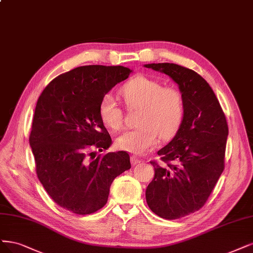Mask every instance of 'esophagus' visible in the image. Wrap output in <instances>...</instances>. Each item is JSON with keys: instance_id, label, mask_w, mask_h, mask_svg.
Listing matches in <instances>:
<instances>
[{"instance_id": "obj_1", "label": "esophagus", "mask_w": 253, "mask_h": 253, "mask_svg": "<svg viewBox=\"0 0 253 253\" xmlns=\"http://www.w3.org/2000/svg\"><path fill=\"white\" fill-rule=\"evenodd\" d=\"M141 162V160L139 159V158H137V157H130V163H132V165H136V164H138V163H140Z\"/></svg>"}]
</instances>
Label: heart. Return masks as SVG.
Masks as SVG:
<instances>
[{
    "mask_svg": "<svg viewBox=\"0 0 253 253\" xmlns=\"http://www.w3.org/2000/svg\"><path fill=\"white\" fill-rule=\"evenodd\" d=\"M126 107L129 111L140 109L139 127L126 130L116 139L119 150L143 155L154 150L163 139H169L179 130L185 114V102L175 85H163L155 78L137 75L120 88ZM102 124L112 130L123 126L124 112L112 94H104L98 107Z\"/></svg>",
    "mask_w": 253,
    "mask_h": 253,
    "instance_id": "1",
    "label": "heart"
}]
</instances>
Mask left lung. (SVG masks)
<instances>
[{
    "mask_svg": "<svg viewBox=\"0 0 253 253\" xmlns=\"http://www.w3.org/2000/svg\"><path fill=\"white\" fill-rule=\"evenodd\" d=\"M169 75L184 97L185 114L172 140L151 161L155 176L145 191L151 211L176 220L202 208L225 168L228 125L211 85L194 70L176 64L144 65Z\"/></svg>",
    "mask_w": 253,
    "mask_h": 253,
    "instance_id": "1",
    "label": "left lung"
}]
</instances>
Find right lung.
Listing matches in <instances>:
<instances>
[{
    "label": "right lung",
    "instance_id": "obj_1",
    "mask_svg": "<svg viewBox=\"0 0 253 253\" xmlns=\"http://www.w3.org/2000/svg\"><path fill=\"white\" fill-rule=\"evenodd\" d=\"M132 72L123 66L77 67L50 82L40 95L29 143L39 180L50 198L76 214L108 202L110 186L130 169L125 151L98 155L112 139L99 118L101 97Z\"/></svg>",
    "mask_w": 253,
    "mask_h": 253
}]
</instances>
